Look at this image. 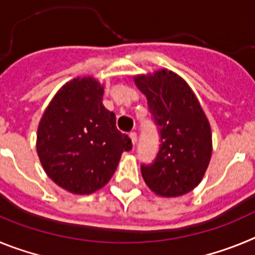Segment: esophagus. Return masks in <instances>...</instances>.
I'll use <instances>...</instances> for the list:
<instances>
[{"instance_id":"1","label":"esophagus","mask_w":255,"mask_h":255,"mask_svg":"<svg viewBox=\"0 0 255 255\" xmlns=\"http://www.w3.org/2000/svg\"><path fill=\"white\" fill-rule=\"evenodd\" d=\"M129 136H130V139H131L132 145H135V143H136V132L131 131V132H130V134H129Z\"/></svg>"}]
</instances>
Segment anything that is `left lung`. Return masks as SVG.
<instances>
[{"instance_id": "obj_1", "label": "left lung", "mask_w": 255, "mask_h": 255, "mask_svg": "<svg viewBox=\"0 0 255 255\" xmlns=\"http://www.w3.org/2000/svg\"><path fill=\"white\" fill-rule=\"evenodd\" d=\"M159 128L161 145L154 162L141 166L148 188L159 197L176 198L199 185L212 157V130L197 96L176 73L159 69L134 76Z\"/></svg>"}]
</instances>
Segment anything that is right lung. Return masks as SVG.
<instances>
[{"label": "right lung", "instance_id": "obj_1", "mask_svg": "<svg viewBox=\"0 0 255 255\" xmlns=\"http://www.w3.org/2000/svg\"><path fill=\"white\" fill-rule=\"evenodd\" d=\"M105 88L93 76L62 85L38 124L37 153L47 176L69 193L88 195L111 180L131 139L103 106Z\"/></svg>", "mask_w": 255, "mask_h": 255}]
</instances>
